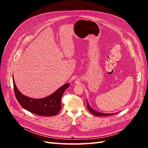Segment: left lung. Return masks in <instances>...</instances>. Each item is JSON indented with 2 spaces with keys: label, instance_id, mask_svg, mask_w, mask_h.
I'll return each mask as SVG.
<instances>
[{
  "label": "left lung",
  "instance_id": "left-lung-1",
  "mask_svg": "<svg viewBox=\"0 0 148 148\" xmlns=\"http://www.w3.org/2000/svg\"><path fill=\"white\" fill-rule=\"evenodd\" d=\"M87 102V108L90 111V112L93 114L94 115H96V116H98V117H102V116H108V115H115L117 113H119V112H117V113H112V114H106V113H102V112H97L95 110L92 109L90 105L89 104V102L88 101V100L86 101Z\"/></svg>",
  "mask_w": 148,
  "mask_h": 148
}]
</instances>
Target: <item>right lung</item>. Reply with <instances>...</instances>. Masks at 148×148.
I'll return each instance as SVG.
<instances>
[{
    "label": "right lung",
    "instance_id": "add662e5",
    "mask_svg": "<svg viewBox=\"0 0 148 148\" xmlns=\"http://www.w3.org/2000/svg\"><path fill=\"white\" fill-rule=\"evenodd\" d=\"M13 88L16 99L25 109L38 115L50 117L57 115L61 109L60 101L65 89L70 86L67 83L59 88L52 95L41 99H34L26 96L18 89L13 76Z\"/></svg>",
    "mask_w": 148,
    "mask_h": 148
}]
</instances>
